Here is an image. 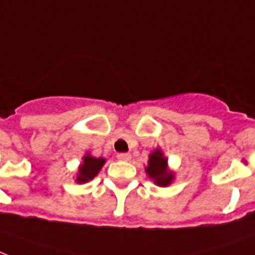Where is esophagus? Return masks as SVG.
Returning a JSON list of instances; mask_svg holds the SVG:
<instances>
[{"instance_id": "obj_1", "label": "esophagus", "mask_w": 255, "mask_h": 255, "mask_svg": "<svg viewBox=\"0 0 255 255\" xmlns=\"http://www.w3.org/2000/svg\"><path fill=\"white\" fill-rule=\"evenodd\" d=\"M118 159H119V160H124V162H127V160H129V159H131V153H128V152L118 153Z\"/></svg>"}]
</instances>
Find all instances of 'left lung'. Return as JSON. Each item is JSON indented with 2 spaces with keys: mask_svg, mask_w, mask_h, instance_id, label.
Listing matches in <instances>:
<instances>
[{
  "mask_svg": "<svg viewBox=\"0 0 255 255\" xmlns=\"http://www.w3.org/2000/svg\"><path fill=\"white\" fill-rule=\"evenodd\" d=\"M147 174L158 186H168L172 182L174 175L167 170V159L163 158L160 151H155L151 153L148 160V167L145 168Z\"/></svg>",
  "mask_w": 255,
  "mask_h": 255,
  "instance_id": "left-lung-1",
  "label": "left lung"
}]
</instances>
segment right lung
Masks as SVG:
<instances>
[{
    "instance_id": "obj_1",
    "label": "right lung",
    "mask_w": 255,
    "mask_h": 255,
    "mask_svg": "<svg viewBox=\"0 0 255 255\" xmlns=\"http://www.w3.org/2000/svg\"><path fill=\"white\" fill-rule=\"evenodd\" d=\"M104 163H106V160L103 158H93L91 155H85L84 163L81 164L80 170H79V176L76 180L79 183H84V182L93 179Z\"/></svg>"
}]
</instances>
